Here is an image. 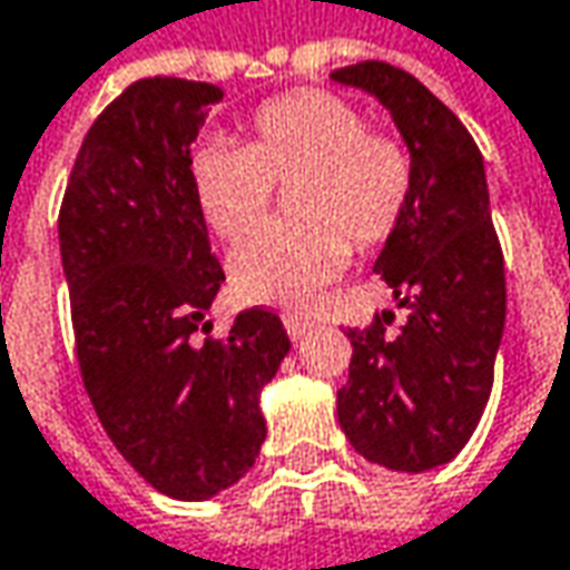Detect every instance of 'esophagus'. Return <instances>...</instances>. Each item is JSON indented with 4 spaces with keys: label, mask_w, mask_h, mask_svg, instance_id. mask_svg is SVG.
I'll list each match as a JSON object with an SVG mask.
<instances>
[{
    "label": "esophagus",
    "mask_w": 570,
    "mask_h": 570,
    "mask_svg": "<svg viewBox=\"0 0 570 570\" xmlns=\"http://www.w3.org/2000/svg\"><path fill=\"white\" fill-rule=\"evenodd\" d=\"M311 327H314V324H311L307 317H298V314H285V331H288V337H292V341H302Z\"/></svg>",
    "instance_id": "34e87169"
}]
</instances>
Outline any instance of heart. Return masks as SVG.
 Segmentation results:
<instances>
[{"label":"heart","instance_id":"heart-1","mask_svg":"<svg viewBox=\"0 0 570 570\" xmlns=\"http://www.w3.org/2000/svg\"><path fill=\"white\" fill-rule=\"evenodd\" d=\"M292 183V224L268 226L229 256L233 292L249 305H305L344 272L350 243H386L409 210L415 158L327 90L265 100L249 119V142L207 136L187 155L194 204L229 243L263 224L275 187Z\"/></svg>","mask_w":570,"mask_h":570}]
</instances>
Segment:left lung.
I'll return each instance as SVG.
<instances>
[{
    "instance_id": "obj_1",
    "label": "left lung",
    "mask_w": 570,
    "mask_h": 570,
    "mask_svg": "<svg viewBox=\"0 0 570 570\" xmlns=\"http://www.w3.org/2000/svg\"><path fill=\"white\" fill-rule=\"evenodd\" d=\"M383 102L415 158L409 210L373 265L409 307L392 337L389 311L346 331L353 360L337 392L350 444L402 473L441 468L480 422L507 324L503 249L490 220L483 155L425 83L386 61L331 73Z\"/></svg>"
}]
</instances>
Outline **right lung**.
I'll list each match as a JSON object with an SVG mask.
<instances>
[{
    "label": "right lung",
    "instance_id": "add662e5",
    "mask_svg": "<svg viewBox=\"0 0 570 570\" xmlns=\"http://www.w3.org/2000/svg\"><path fill=\"white\" fill-rule=\"evenodd\" d=\"M214 83L148 77L90 126L58 236L77 363L116 451L171 500H210L256 464L259 395L292 341L249 307L224 341L204 317L224 268L187 184Z\"/></svg>",
    "mask_w": 570,
    "mask_h": 570
}]
</instances>
